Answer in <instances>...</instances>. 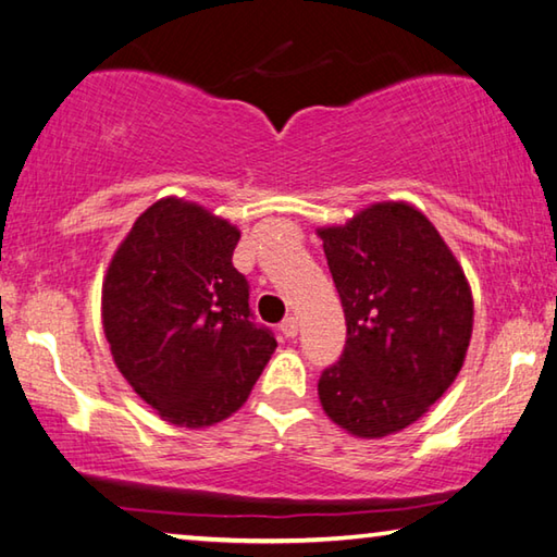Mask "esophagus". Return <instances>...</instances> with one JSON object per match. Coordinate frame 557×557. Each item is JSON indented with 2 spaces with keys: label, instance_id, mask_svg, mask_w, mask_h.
Instances as JSON below:
<instances>
[{
  "label": "esophagus",
  "instance_id": "34e87169",
  "mask_svg": "<svg viewBox=\"0 0 557 557\" xmlns=\"http://www.w3.org/2000/svg\"><path fill=\"white\" fill-rule=\"evenodd\" d=\"M280 332L285 334L287 338H295V336H297V332H299V324H297V319H295V317H285V319H282V324H280Z\"/></svg>",
  "mask_w": 557,
  "mask_h": 557
}]
</instances>
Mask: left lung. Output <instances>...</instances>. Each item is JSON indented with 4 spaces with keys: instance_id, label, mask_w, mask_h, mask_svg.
I'll return each mask as SVG.
<instances>
[{
    "instance_id": "1",
    "label": "left lung",
    "mask_w": 557,
    "mask_h": 557,
    "mask_svg": "<svg viewBox=\"0 0 557 557\" xmlns=\"http://www.w3.org/2000/svg\"><path fill=\"white\" fill-rule=\"evenodd\" d=\"M346 317L342 358L319 375V400L356 437L408 428L465 363L474 301L457 258L408 203H373L319 228Z\"/></svg>"
}]
</instances>
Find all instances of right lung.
<instances>
[{"label": "right lung", "instance_id": "right-lung-1", "mask_svg": "<svg viewBox=\"0 0 557 557\" xmlns=\"http://www.w3.org/2000/svg\"><path fill=\"white\" fill-rule=\"evenodd\" d=\"M240 233L196 203L139 215L102 282V326L120 373L159 418L209 428L248 400L275 351L233 268Z\"/></svg>", "mask_w": 557, "mask_h": 557}]
</instances>
